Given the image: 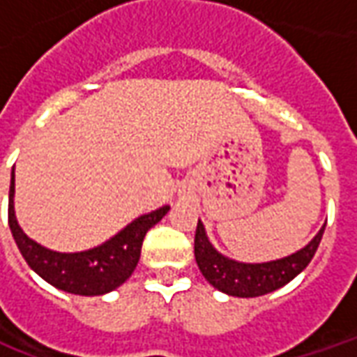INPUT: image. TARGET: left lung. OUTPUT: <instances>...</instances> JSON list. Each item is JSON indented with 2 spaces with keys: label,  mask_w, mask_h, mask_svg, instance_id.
Returning a JSON list of instances; mask_svg holds the SVG:
<instances>
[{
  "label": "left lung",
  "mask_w": 357,
  "mask_h": 357,
  "mask_svg": "<svg viewBox=\"0 0 357 357\" xmlns=\"http://www.w3.org/2000/svg\"><path fill=\"white\" fill-rule=\"evenodd\" d=\"M323 231H325V225L306 247L296 250L294 255L271 260V262L245 264L220 255L216 248L212 247L204 231V225L199 220L197 231H195V260L204 279L214 289L229 296L255 298V296H262V294L281 289L283 284L298 275L300 271L312 262L315 250L321 243Z\"/></svg>",
  "instance_id": "obj_1"
}]
</instances>
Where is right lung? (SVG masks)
<instances>
[{"label":"right lung","mask_w":357,"mask_h":357,"mask_svg":"<svg viewBox=\"0 0 357 357\" xmlns=\"http://www.w3.org/2000/svg\"><path fill=\"white\" fill-rule=\"evenodd\" d=\"M15 172L11 174L9 187V227L20 255L30 268L59 291L80 294V296H99L114 291L126 279H130L139 262L141 245L147 231L158 224L170 206L153 210L149 214L135 218L118 231L114 237L102 245L82 252H57L42 247L20 229L15 216Z\"/></svg>","instance_id":"obj_1"}]
</instances>
